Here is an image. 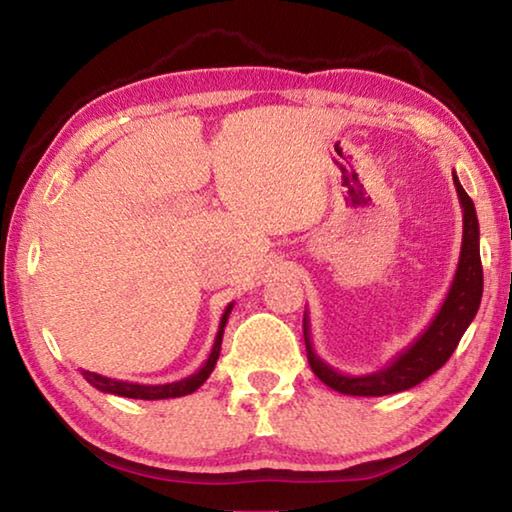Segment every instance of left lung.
<instances>
[{
	"label": "left lung",
	"mask_w": 512,
	"mask_h": 512,
	"mask_svg": "<svg viewBox=\"0 0 512 512\" xmlns=\"http://www.w3.org/2000/svg\"><path fill=\"white\" fill-rule=\"evenodd\" d=\"M454 187L458 201L463 207V244L461 257L449 287L447 296L440 305L438 314L431 318L429 327L415 339L409 348L397 352L395 357L377 372L368 375H348V372L334 370L329 363L318 357L314 345H311V329H309V314L305 311L302 327H305V345L307 359L314 375L334 391L343 395H359V397H381L409 391L418 386L420 381L431 377L438 368H443L447 359L452 357L458 341L465 334V329L476 316L483 296V268H481V253H479V219L472 198L465 194L463 185L458 183L456 171Z\"/></svg>",
	"instance_id": "1"
}]
</instances>
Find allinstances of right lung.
<instances>
[{"label":"right lung","mask_w":512,"mask_h":512,"mask_svg":"<svg viewBox=\"0 0 512 512\" xmlns=\"http://www.w3.org/2000/svg\"><path fill=\"white\" fill-rule=\"evenodd\" d=\"M232 307H235V302H230V305L225 307L223 316H221V323H219V332H216V339H214V345H212L210 357H207V361L194 372V375H189V377L180 379V381H171V384H155V386L153 384H135V381L110 379V377L97 375V372H90V370H83V377H85V381H88L90 386H94L101 393H110V395H119V397H131V400H169V397H183V395L194 393L196 388H201L205 384V379L212 375V370L216 366V359H219V354H221L223 329H225V323H228Z\"/></svg>","instance_id":"obj_1"}]
</instances>
